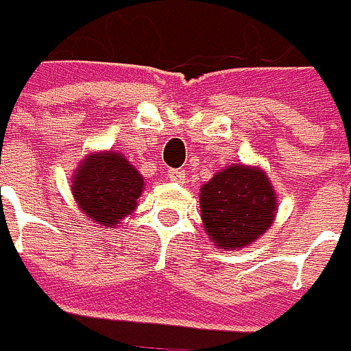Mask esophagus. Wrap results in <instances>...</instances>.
<instances>
[{"label":"esophagus","instance_id":"obj_1","mask_svg":"<svg viewBox=\"0 0 351 351\" xmlns=\"http://www.w3.org/2000/svg\"><path fill=\"white\" fill-rule=\"evenodd\" d=\"M185 176H187V173H185V169H182V168L168 169V178H169V180H171V182H180V183H182L183 180H185Z\"/></svg>","mask_w":351,"mask_h":351}]
</instances>
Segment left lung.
<instances>
[{
	"mask_svg": "<svg viewBox=\"0 0 351 351\" xmlns=\"http://www.w3.org/2000/svg\"><path fill=\"white\" fill-rule=\"evenodd\" d=\"M201 217L219 248H244L276 217L277 197L262 169L228 166L201 187Z\"/></svg>",
	"mask_w": 351,
	"mask_h": 351,
	"instance_id": "8db88e82",
	"label": "left lung"
}]
</instances>
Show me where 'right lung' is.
Wrapping results in <instances>:
<instances>
[{"mask_svg": "<svg viewBox=\"0 0 351 351\" xmlns=\"http://www.w3.org/2000/svg\"><path fill=\"white\" fill-rule=\"evenodd\" d=\"M142 176L117 152L91 154L75 169L72 182L75 201L97 226H117L132 213L141 197Z\"/></svg>", "mask_w": 351, "mask_h": 351, "instance_id": "right-lung-1", "label": "right lung"}]
</instances>
